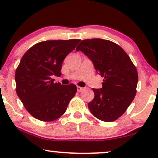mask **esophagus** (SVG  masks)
Segmentation results:
<instances>
[{"label":"esophagus","mask_w":158,"mask_h":158,"mask_svg":"<svg viewBox=\"0 0 158 158\" xmlns=\"http://www.w3.org/2000/svg\"><path fill=\"white\" fill-rule=\"evenodd\" d=\"M84 89L83 88H82V87H77V91L78 92H81V91H82V90H83Z\"/></svg>","instance_id":"1"}]
</instances>
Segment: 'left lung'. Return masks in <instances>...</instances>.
Returning <instances> with one entry per match:
<instances>
[{
  "instance_id": "1",
  "label": "left lung",
  "mask_w": 158,
  "mask_h": 158,
  "mask_svg": "<svg viewBox=\"0 0 158 158\" xmlns=\"http://www.w3.org/2000/svg\"><path fill=\"white\" fill-rule=\"evenodd\" d=\"M91 60L97 73L103 77L102 88H93L94 98L88 109L95 117L114 122L126 111L135 98L137 70L120 46L102 39L82 40L76 47Z\"/></svg>"
}]
</instances>
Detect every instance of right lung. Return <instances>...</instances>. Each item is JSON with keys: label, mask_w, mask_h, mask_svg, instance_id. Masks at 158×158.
Returning a JSON list of instances; mask_svg holds the SVG:
<instances>
[{"label": "right lung", "mask_w": 158, "mask_h": 158, "mask_svg": "<svg viewBox=\"0 0 158 158\" xmlns=\"http://www.w3.org/2000/svg\"><path fill=\"white\" fill-rule=\"evenodd\" d=\"M81 40H47L26 52L15 73L16 91L25 109L36 119L52 122L63 115L77 92L71 83H54L61 75L62 62Z\"/></svg>", "instance_id": "add662e5"}]
</instances>
